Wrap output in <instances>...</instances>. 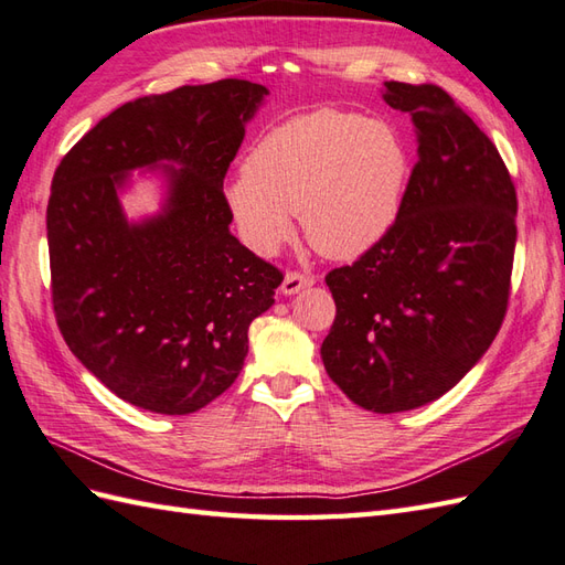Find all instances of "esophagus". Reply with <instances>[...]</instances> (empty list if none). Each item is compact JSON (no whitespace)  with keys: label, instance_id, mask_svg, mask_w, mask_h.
<instances>
[{"label":"esophagus","instance_id":"34e87169","mask_svg":"<svg viewBox=\"0 0 565 565\" xmlns=\"http://www.w3.org/2000/svg\"><path fill=\"white\" fill-rule=\"evenodd\" d=\"M315 275H307V273H287L285 280H282V295H297L299 290H307V287L315 285Z\"/></svg>","mask_w":565,"mask_h":565}]
</instances>
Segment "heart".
I'll use <instances>...</instances> for the list:
<instances>
[{
  "mask_svg": "<svg viewBox=\"0 0 565 565\" xmlns=\"http://www.w3.org/2000/svg\"><path fill=\"white\" fill-rule=\"evenodd\" d=\"M411 152L394 125L319 108L285 120L256 142L227 203L244 242L273 256L295 234L329 258H358L377 246L404 207Z\"/></svg>",
  "mask_w": 565,
  "mask_h": 565,
  "instance_id": "heart-1",
  "label": "heart"
}]
</instances>
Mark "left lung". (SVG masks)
I'll use <instances>...</instances> for the list:
<instances>
[{
	"label": "left lung",
	"mask_w": 565,
	"mask_h": 565,
	"mask_svg": "<svg viewBox=\"0 0 565 565\" xmlns=\"http://www.w3.org/2000/svg\"><path fill=\"white\" fill-rule=\"evenodd\" d=\"M408 113L418 161L384 239L326 275L335 321L329 377L353 404L401 413L447 394L503 323L518 242V195L495 145L433 84L386 82Z\"/></svg>",
	"instance_id": "8db88e82"
}]
</instances>
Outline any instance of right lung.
Listing matches in <instances>:
<instances>
[{
	"mask_svg": "<svg viewBox=\"0 0 565 565\" xmlns=\"http://www.w3.org/2000/svg\"><path fill=\"white\" fill-rule=\"evenodd\" d=\"M268 89L246 79L181 86L116 108L53 177V309L74 358L128 404L188 416L234 384L248 326L282 273L230 232L224 173ZM159 170L157 216L128 221L129 173Z\"/></svg>",
	"mask_w": 565,
	"mask_h": 565,
	"instance_id": "add662e5",
	"label": "right lung"
}]
</instances>
